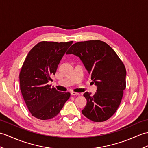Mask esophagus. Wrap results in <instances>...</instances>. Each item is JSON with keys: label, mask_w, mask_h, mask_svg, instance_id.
<instances>
[{"label": "esophagus", "mask_w": 148, "mask_h": 148, "mask_svg": "<svg viewBox=\"0 0 148 148\" xmlns=\"http://www.w3.org/2000/svg\"><path fill=\"white\" fill-rule=\"evenodd\" d=\"M71 95H73V96H79L80 94L78 93V92H74V91H72L71 92Z\"/></svg>", "instance_id": "obj_1"}]
</instances>
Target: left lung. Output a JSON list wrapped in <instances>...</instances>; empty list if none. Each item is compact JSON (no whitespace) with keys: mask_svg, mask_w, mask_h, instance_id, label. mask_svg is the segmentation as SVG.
I'll use <instances>...</instances> for the list:
<instances>
[{"mask_svg":"<svg viewBox=\"0 0 148 148\" xmlns=\"http://www.w3.org/2000/svg\"><path fill=\"white\" fill-rule=\"evenodd\" d=\"M67 54L79 57L97 86L94 95H83L87 103L82 113L91 121L100 122L114 114L126 87V70L115 51L100 40L75 43Z\"/></svg>","mask_w":148,"mask_h":148,"instance_id":"left-lung-1","label":"left lung"}]
</instances>
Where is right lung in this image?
<instances>
[{
	"label": "right lung",
	"instance_id": "add662e5",
	"mask_svg": "<svg viewBox=\"0 0 148 148\" xmlns=\"http://www.w3.org/2000/svg\"><path fill=\"white\" fill-rule=\"evenodd\" d=\"M69 42H41L26 56L19 74L20 89L32 115L40 120L53 118L59 113L70 92L58 91L48 84L67 49Z\"/></svg>",
	"mask_w": 148,
	"mask_h": 148
}]
</instances>
